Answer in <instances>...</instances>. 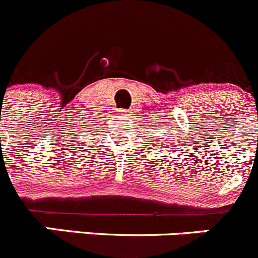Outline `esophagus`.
<instances>
[{
  "instance_id": "esophagus-1",
  "label": "esophagus",
  "mask_w": 258,
  "mask_h": 258,
  "mask_svg": "<svg viewBox=\"0 0 258 258\" xmlns=\"http://www.w3.org/2000/svg\"><path fill=\"white\" fill-rule=\"evenodd\" d=\"M117 114L120 115V117H121V119H126V117H129V111H127V110H125V109H119L117 110Z\"/></svg>"
}]
</instances>
